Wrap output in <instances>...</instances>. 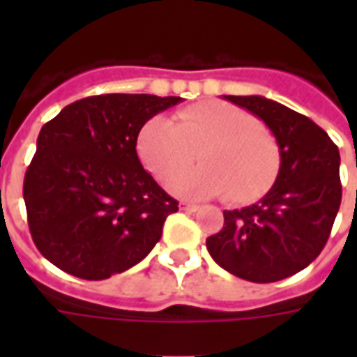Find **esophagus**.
<instances>
[{"instance_id": "34e87169", "label": "esophagus", "mask_w": 357, "mask_h": 357, "mask_svg": "<svg viewBox=\"0 0 357 357\" xmlns=\"http://www.w3.org/2000/svg\"><path fill=\"white\" fill-rule=\"evenodd\" d=\"M179 208L183 210V212H197V210H199V206H197V204H193V202L181 201L179 202Z\"/></svg>"}]
</instances>
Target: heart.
Returning <instances> with one entry per match:
<instances>
[{
	"label": "heart",
	"instance_id": "1",
	"mask_svg": "<svg viewBox=\"0 0 357 357\" xmlns=\"http://www.w3.org/2000/svg\"><path fill=\"white\" fill-rule=\"evenodd\" d=\"M203 164L172 181L174 193L206 199L227 193L237 204L271 189L281 168L275 135L248 110L224 101H202L176 112L174 122L155 116L141 126L137 155L160 183H168L196 158Z\"/></svg>",
	"mask_w": 357,
	"mask_h": 357
}]
</instances>
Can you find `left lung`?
Here are the masks:
<instances>
[{
    "instance_id": "left-lung-1",
    "label": "left lung",
    "mask_w": 357,
    "mask_h": 357,
    "mask_svg": "<svg viewBox=\"0 0 357 357\" xmlns=\"http://www.w3.org/2000/svg\"><path fill=\"white\" fill-rule=\"evenodd\" d=\"M266 122L281 149L275 183L252 206L224 210L206 239L218 266L252 283H273L314 262L340 208L338 147L319 126L260 95H225Z\"/></svg>"
}]
</instances>
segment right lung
I'll return each instance as SVG.
<instances>
[{"label": "right lung", "mask_w": 357, "mask_h": 357, "mask_svg": "<svg viewBox=\"0 0 357 357\" xmlns=\"http://www.w3.org/2000/svg\"><path fill=\"white\" fill-rule=\"evenodd\" d=\"M179 101L93 95L43 124L22 195L30 235L51 264L99 281L153 250L178 201L141 166L135 145L141 126Z\"/></svg>", "instance_id": "right-lung-1"}]
</instances>
